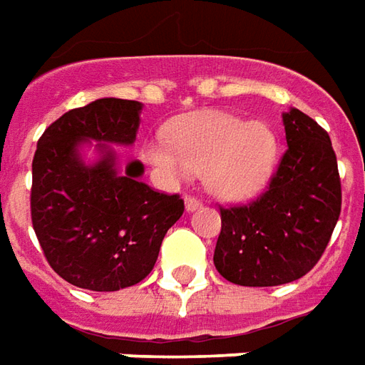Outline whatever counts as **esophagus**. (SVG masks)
Listing matches in <instances>:
<instances>
[{"instance_id":"34e87169","label":"esophagus","mask_w":365,"mask_h":365,"mask_svg":"<svg viewBox=\"0 0 365 365\" xmlns=\"http://www.w3.org/2000/svg\"><path fill=\"white\" fill-rule=\"evenodd\" d=\"M201 207V201L193 195H185V209L187 211H197Z\"/></svg>"}]
</instances>
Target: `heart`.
I'll list each match as a JSON object with an SVG mask.
<instances>
[{"mask_svg":"<svg viewBox=\"0 0 365 365\" xmlns=\"http://www.w3.org/2000/svg\"><path fill=\"white\" fill-rule=\"evenodd\" d=\"M146 158L164 174L182 180L193 172L223 200H245L269 182L277 162V138L262 122L233 114H193L170 130V140L146 144Z\"/></svg>","mask_w":365,"mask_h":365,"instance_id":"b5f03b06","label":"heart"}]
</instances>
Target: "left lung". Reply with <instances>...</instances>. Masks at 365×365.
Returning a JSON list of instances; mask_svg holds the SVG:
<instances>
[{
  "mask_svg": "<svg viewBox=\"0 0 365 365\" xmlns=\"http://www.w3.org/2000/svg\"><path fill=\"white\" fill-rule=\"evenodd\" d=\"M287 150L267 191L243 205L219 207L213 262L241 287H277L304 277L328 247L342 209L330 136L298 108L282 114Z\"/></svg>",
  "mask_w": 365,
  "mask_h": 365,
  "instance_id": "obj_1",
  "label": "left lung"
}]
</instances>
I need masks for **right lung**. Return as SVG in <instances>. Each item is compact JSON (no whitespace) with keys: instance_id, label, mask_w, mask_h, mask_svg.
<instances>
[{"instance_id":"add662e5","label":"right lung","mask_w":365,"mask_h":365,"mask_svg":"<svg viewBox=\"0 0 365 365\" xmlns=\"http://www.w3.org/2000/svg\"><path fill=\"white\" fill-rule=\"evenodd\" d=\"M140 110L138 101L98 98L65 112L37 142L33 229L51 269L78 289L112 292L146 279L168 229L182 217V197L140 182V162L118 172L108 144H134ZM88 139L99 142L94 165L78 152Z\"/></svg>"}]
</instances>
